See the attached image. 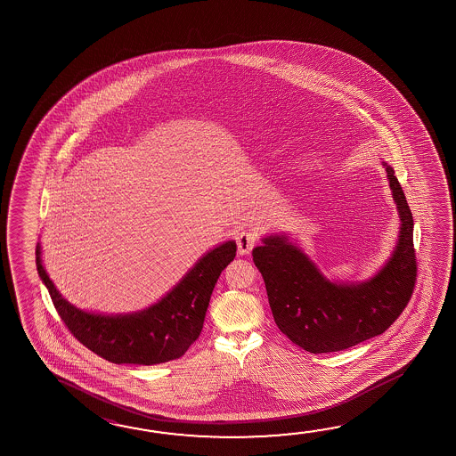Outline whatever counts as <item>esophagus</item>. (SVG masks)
<instances>
[{
    "label": "esophagus",
    "instance_id": "1",
    "mask_svg": "<svg viewBox=\"0 0 456 456\" xmlns=\"http://www.w3.org/2000/svg\"><path fill=\"white\" fill-rule=\"evenodd\" d=\"M257 241V233L251 229H241L237 233V247L240 254H249Z\"/></svg>",
    "mask_w": 456,
    "mask_h": 456
}]
</instances>
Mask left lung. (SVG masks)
<instances>
[{"label": "left lung", "instance_id": "left-lung-1", "mask_svg": "<svg viewBox=\"0 0 456 456\" xmlns=\"http://www.w3.org/2000/svg\"><path fill=\"white\" fill-rule=\"evenodd\" d=\"M381 165L401 227L391 257L372 278L332 281L283 233L264 237L261 247L253 249L276 326L292 344L314 354L346 350L380 336L411 300L417 280L413 216L393 167Z\"/></svg>", "mask_w": 456, "mask_h": 456}]
</instances>
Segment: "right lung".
I'll use <instances>...</instances> for the list:
<instances>
[{
	"label": "right lung",
	"mask_w": 456,
	"mask_h": 456,
	"mask_svg": "<svg viewBox=\"0 0 456 456\" xmlns=\"http://www.w3.org/2000/svg\"><path fill=\"white\" fill-rule=\"evenodd\" d=\"M235 254L233 240L217 245L162 299L132 314H94L69 304L47 275L39 243L37 269L61 320L84 346L114 364L154 366L181 358L199 338L211 292Z\"/></svg>",
	"instance_id": "obj_1"
}]
</instances>
